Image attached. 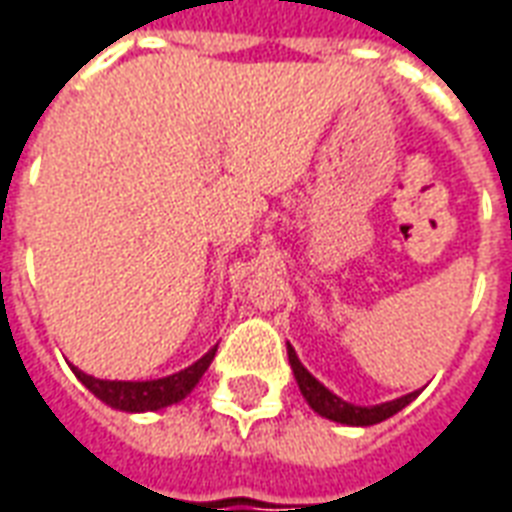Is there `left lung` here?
Returning a JSON list of instances; mask_svg holds the SVG:
<instances>
[{"label": "left lung", "mask_w": 512, "mask_h": 512, "mask_svg": "<svg viewBox=\"0 0 512 512\" xmlns=\"http://www.w3.org/2000/svg\"><path fill=\"white\" fill-rule=\"evenodd\" d=\"M288 359L304 400H307V403H310L321 417L334 419V422H343V425H376V422H384V419L397 414L400 408H406L408 403L417 397V392H411V395L397 397V400H389V403H381V406H354V403H345L343 397L332 395V392H329L318 378H312L310 373H307V367L301 365L299 356H296V351H293L290 345H288Z\"/></svg>", "instance_id": "8db88e82"}]
</instances>
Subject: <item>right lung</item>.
<instances>
[{
	"label": "right lung",
	"instance_id": "1",
	"mask_svg": "<svg viewBox=\"0 0 512 512\" xmlns=\"http://www.w3.org/2000/svg\"><path fill=\"white\" fill-rule=\"evenodd\" d=\"M213 356H216V348H211L186 370H180L175 376L156 378V381H101V378L82 373L79 367H73V373L98 400H104L106 406L120 408V411H156V408L172 406L189 395L202 373L208 370Z\"/></svg>",
	"mask_w": 512,
	"mask_h": 512
}]
</instances>
